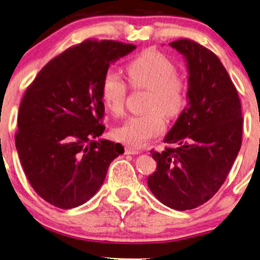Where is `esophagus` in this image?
<instances>
[{
  "label": "esophagus",
  "mask_w": 260,
  "mask_h": 260,
  "mask_svg": "<svg viewBox=\"0 0 260 260\" xmlns=\"http://www.w3.org/2000/svg\"><path fill=\"white\" fill-rule=\"evenodd\" d=\"M138 152H140V150H138V149H136V148L129 147V145L125 147V154L126 155H136V154H138Z\"/></svg>",
  "instance_id": "1"
}]
</instances>
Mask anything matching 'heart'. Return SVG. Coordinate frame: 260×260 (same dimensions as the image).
<instances>
[{
	"instance_id": "heart-1",
	"label": "heart",
	"mask_w": 260,
	"mask_h": 260,
	"mask_svg": "<svg viewBox=\"0 0 260 260\" xmlns=\"http://www.w3.org/2000/svg\"><path fill=\"white\" fill-rule=\"evenodd\" d=\"M133 87L149 91L147 111L134 115L113 130L117 140L131 147H142L166 127V116L176 117L183 111L188 101V85L177 76L175 65L154 49L145 51L126 66ZM102 101L113 115L122 113L126 95V85L113 71L103 78Z\"/></svg>"
}]
</instances>
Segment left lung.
Segmentation results:
<instances>
[{
	"label": "left lung",
	"instance_id": "left-lung-1",
	"mask_svg": "<svg viewBox=\"0 0 260 260\" xmlns=\"http://www.w3.org/2000/svg\"><path fill=\"white\" fill-rule=\"evenodd\" d=\"M186 61L188 103L163 142L150 151L157 162L148 187L176 211L207 202L225 182L241 147L243 117L238 92L214 53L188 39L170 42Z\"/></svg>",
	"mask_w": 260,
	"mask_h": 260
}]
</instances>
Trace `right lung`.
<instances>
[{
  "instance_id": "right-lung-1",
  "label": "right lung",
  "mask_w": 260,
  "mask_h": 260,
  "mask_svg": "<svg viewBox=\"0 0 260 260\" xmlns=\"http://www.w3.org/2000/svg\"><path fill=\"white\" fill-rule=\"evenodd\" d=\"M136 46L91 41L51 60L27 88L19 108L16 150L34 190L58 208L90 200L104 183L122 144L101 136V86L111 63Z\"/></svg>"
}]
</instances>
